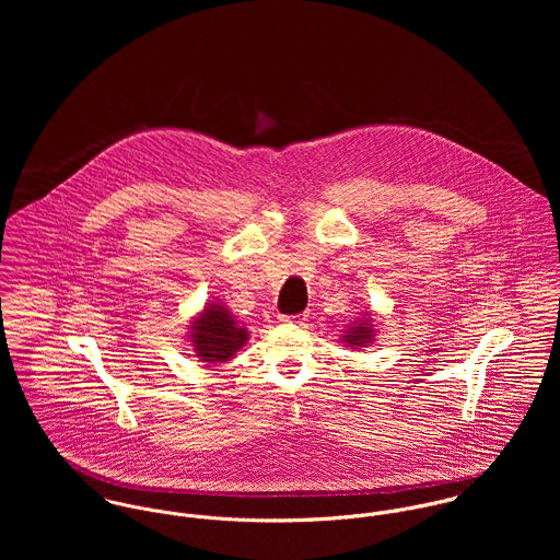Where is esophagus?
Listing matches in <instances>:
<instances>
[{
  "mask_svg": "<svg viewBox=\"0 0 560 560\" xmlns=\"http://www.w3.org/2000/svg\"><path fill=\"white\" fill-rule=\"evenodd\" d=\"M280 320L282 323H302V320H306V315L304 313H300V315H280Z\"/></svg>",
  "mask_w": 560,
  "mask_h": 560,
  "instance_id": "esophagus-1",
  "label": "esophagus"
}]
</instances>
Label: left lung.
<instances>
[{"instance_id":"left-lung-1","label":"left lung","mask_w":560,"mask_h":560,"mask_svg":"<svg viewBox=\"0 0 560 560\" xmlns=\"http://www.w3.org/2000/svg\"><path fill=\"white\" fill-rule=\"evenodd\" d=\"M371 340V329L364 327V325H358V327H351L347 334H345V342L349 345H355V347H362Z\"/></svg>"}]
</instances>
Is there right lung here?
<instances>
[{
	"label": "right lung",
	"instance_id": "add662e5",
	"mask_svg": "<svg viewBox=\"0 0 560 560\" xmlns=\"http://www.w3.org/2000/svg\"><path fill=\"white\" fill-rule=\"evenodd\" d=\"M194 347L205 362H226L245 342V327H240L229 311L211 304L194 323Z\"/></svg>",
	"mask_w": 560,
	"mask_h": 560
}]
</instances>
